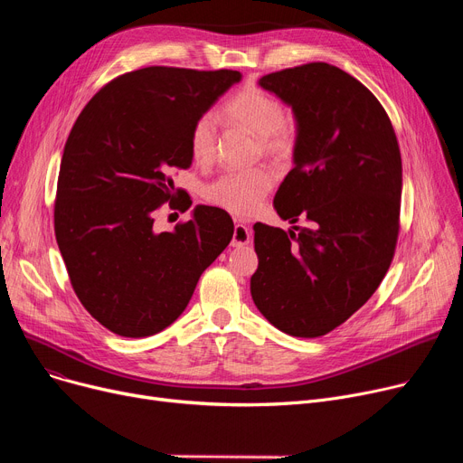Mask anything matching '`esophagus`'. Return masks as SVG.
Masks as SVG:
<instances>
[{"mask_svg":"<svg viewBox=\"0 0 463 463\" xmlns=\"http://www.w3.org/2000/svg\"><path fill=\"white\" fill-rule=\"evenodd\" d=\"M250 240H251V231H250V227H248V225H244L241 222H236V225H234V232H232V241H231V246H232V248H241V246L250 244Z\"/></svg>","mask_w":463,"mask_h":463,"instance_id":"1","label":"esophagus"}]
</instances>
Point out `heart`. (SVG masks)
I'll list each match as a JSON object with an SVG mask.
<instances>
[{
  "label": "heart",
  "mask_w": 463,
  "mask_h": 463,
  "mask_svg": "<svg viewBox=\"0 0 463 463\" xmlns=\"http://www.w3.org/2000/svg\"><path fill=\"white\" fill-rule=\"evenodd\" d=\"M223 118L255 135L262 150L272 156H288L295 148V133L285 124L283 105L259 88H246L231 97L223 105ZM215 118L203 114L193 121L189 131L193 159L201 165L210 163L215 154ZM274 182V173L266 166L227 170L206 187V199L232 213H250L260 204Z\"/></svg>",
  "instance_id": "heart-1"
}]
</instances>
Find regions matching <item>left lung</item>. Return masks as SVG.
<instances>
[{
    "label": "left lung",
    "instance_id": "obj_1",
    "mask_svg": "<svg viewBox=\"0 0 463 463\" xmlns=\"http://www.w3.org/2000/svg\"><path fill=\"white\" fill-rule=\"evenodd\" d=\"M259 86L293 109L295 166L274 208L306 225H253L251 297L281 332L319 337L370 300L392 262L400 146L377 97L339 67L306 63L264 75Z\"/></svg>",
    "mask_w": 463,
    "mask_h": 463
}]
</instances>
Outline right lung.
Here are the masks:
<instances>
[{
  "label": "right lung",
  "instance_id": "right-lung-1",
  "mask_svg": "<svg viewBox=\"0 0 463 463\" xmlns=\"http://www.w3.org/2000/svg\"><path fill=\"white\" fill-rule=\"evenodd\" d=\"M240 79L231 69L126 72L91 97L69 133L54 206L58 248L82 306L118 335L173 325L232 240L222 208L194 206L173 232H157L154 217L165 203L191 206L173 180L191 166V126Z\"/></svg>",
  "mask_w": 463,
  "mask_h": 463
}]
</instances>
